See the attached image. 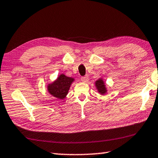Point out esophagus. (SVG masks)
I'll list each match as a JSON object with an SVG mask.
<instances>
[{"instance_id": "esophagus-1", "label": "esophagus", "mask_w": 158, "mask_h": 158, "mask_svg": "<svg viewBox=\"0 0 158 158\" xmlns=\"http://www.w3.org/2000/svg\"><path fill=\"white\" fill-rule=\"evenodd\" d=\"M81 79L82 82H84V83H86V82L89 81V77L88 76V75L85 76V77H82Z\"/></svg>"}]
</instances>
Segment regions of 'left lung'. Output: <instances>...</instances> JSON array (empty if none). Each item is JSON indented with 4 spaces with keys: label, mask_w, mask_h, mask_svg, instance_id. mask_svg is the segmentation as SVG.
<instances>
[{
    "label": "left lung",
    "mask_w": 158,
    "mask_h": 158,
    "mask_svg": "<svg viewBox=\"0 0 158 158\" xmlns=\"http://www.w3.org/2000/svg\"><path fill=\"white\" fill-rule=\"evenodd\" d=\"M95 85L98 92L100 95H104L107 93V88L106 86V84L102 78H100L96 80L95 82Z\"/></svg>",
    "instance_id": "8db88e82"
}]
</instances>
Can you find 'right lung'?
Returning <instances> with one entry per match:
<instances>
[{
  "mask_svg": "<svg viewBox=\"0 0 158 158\" xmlns=\"http://www.w3.org/2000/svg\"><path fill=\"white\" fill-rule=\"evenodd\" d=\"M74 81L75 79L73 77H67L64 74H60L56 79L47 84V89L50 95L63 100L66 98L69 88Z\"/></svg>",
  "mask_w": 158,
  "mask_h": 158,
  "instance_id": "obj_1",
  "label": "right lung"
}]
</instances>
